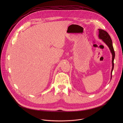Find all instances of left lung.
Segmentation results:
<instances>
[{
    "instance_id": "8db88e82",
    "label": "left lung",
    "mask_w": 123,
    "mask_h": 123,
    "mask_svg": "<svg viewBox=\"0 0 123 123\" xmlns=\"http://www.w3.org/2000/svg\"><path fill=\"white\" fill-rule=\"evenodd\" d=\"M98 30H99V34H98L99 38L102 40V41L108 46L112 55V67L111 72V79L112 73L114 68V59L115 58V52H114V49L112 45V42L110 36V35L106 31H105L102 29H98Z\"/></svg>"
}]
</instances>
